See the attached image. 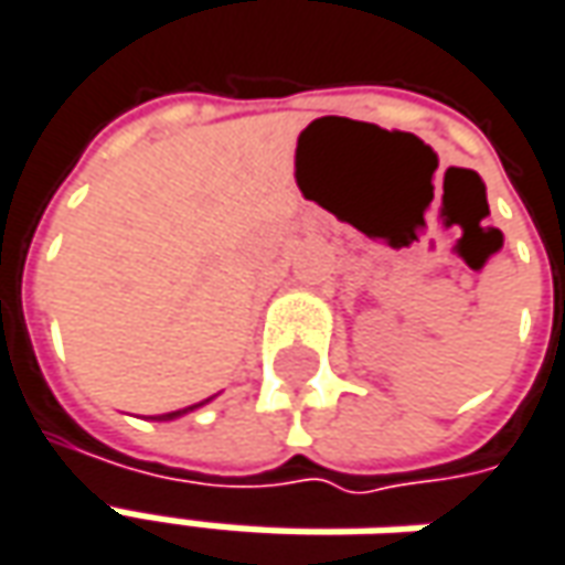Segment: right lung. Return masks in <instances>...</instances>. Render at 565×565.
I'll return each instance as SVG.
<instances>
[{"label": "right lung", "instance_id": "add662e5", "mask_svg": "<svg viewBox=\"0 0 565 565\" xmlns=\"http://www.w3.org/2000/svg\"><path fill=\"white\" fill-rule=\"evenodd\" d=\"M209 399H212V397H209ZM209 399H203V403H193V406H186V409H174V413H166V416H156V418H159V422H171V418H181V416H186V413H193V409L205 406Z\"/></svg>", "mask_w": 565, "mask_h": 565}]
</instances>
